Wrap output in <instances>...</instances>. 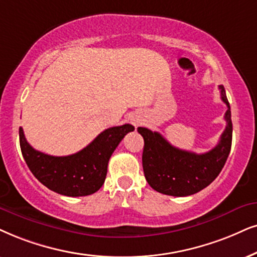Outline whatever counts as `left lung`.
Wrapping results in <instances>:
<instances>
[{
    "mask_svg": "<svg viewBox=\"0 0 257 257\" xmlns=\"http://www.w3.org/2000/svg\"><path fill=\"white\" fill-rule=\"evenodd\" d=\"M220 98L226 106V126L218 145L204 154L183 151L172 146L160 133L139 126L145 141L142 166L146 180L158 192L186 197L205 188L218 177L229 157L232 141V122L225 90L219 85Z\"/></svg>",
    "mask_w": 257,
    "mask_h": 257,
    "instance_id": "obj_1",
    "label": "left lung"
}]
</instances>
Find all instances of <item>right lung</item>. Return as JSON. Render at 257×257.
<instances>
[{"label":"right lung","instance_id":"add662e5","mask_svg":"<svg viewBox=\"0 0 257 257\" xmlns=\"http://www.w3.org/2000/svg\"><path fill=\"white\" fill-rule=\"evenodd\" d=\"M132 124L105 129L76 154L52 157L32 147L19 129L22 155L34 177L54 192L67 197L89 196L104 184L108 162L122 139L134 131Z\"/></svg>","mask_w":257,"mask_h":257}]
</instances>
